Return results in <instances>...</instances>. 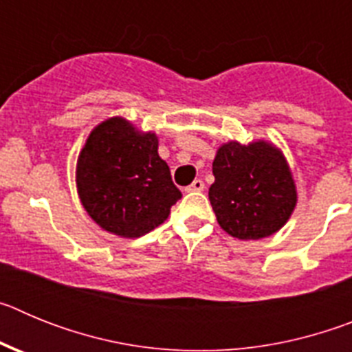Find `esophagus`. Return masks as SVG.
I'll return each instance as SVG.
<instances>
[{
    "mask_svg": "<svg viewBox=\"0 0 352 352\" xmlns=\"http://www.w3.org/2000/svg\"><path fill=\"white\" fill-rule=\"evenodd\" d=\"M186 192H203L204 190V183L201 182V179H195L194 183H192V185H188L185 188Z\"/></svg>",
    "mask_w": 352,
    "mask_h": 352,
    "instance_id": "obj_1",
    "label": "esophagus"
}]
</instances>
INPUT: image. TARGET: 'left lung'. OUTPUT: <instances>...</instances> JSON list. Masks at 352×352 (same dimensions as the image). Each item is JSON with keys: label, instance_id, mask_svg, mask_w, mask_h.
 <instances>
[{"label": "left lung", "instance_id": "left-lung-1", "mask_svg": "<svg viewBox=\"0 0 352 352\" xmlns=\"http://www.w3.org/2000/svg\"><path fill=\"white\" fill-rule=\"evenodd\" d=\"M210 203L219 226L238 239L280 231L298 203L296 183L284 153L268 141H229L217 149Z\"/></svg>", "mask_w": 352, "mask_h": 352}]
</instances>
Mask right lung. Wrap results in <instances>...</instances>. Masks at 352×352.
I'll use <instances>...</instances> for the list:
<instances>
[{
    "instance_id": "add662e5",
    "label": "right lung",
    "mask_w": 352,
    "mask_h": 352,
    "mask_svg": "<svg viewBox=\"0 0 352 352\" xmlns=\"http://www.w3.org/2000/svg\"><path fill=\"white\" fill-rule=\"evenodd\" d=\"M77 194L104 231L139 238L164 223L182 199L169 166L158 157V135L121 116L98 123L80 149Z\"/></svg>"
}]
</instances>
